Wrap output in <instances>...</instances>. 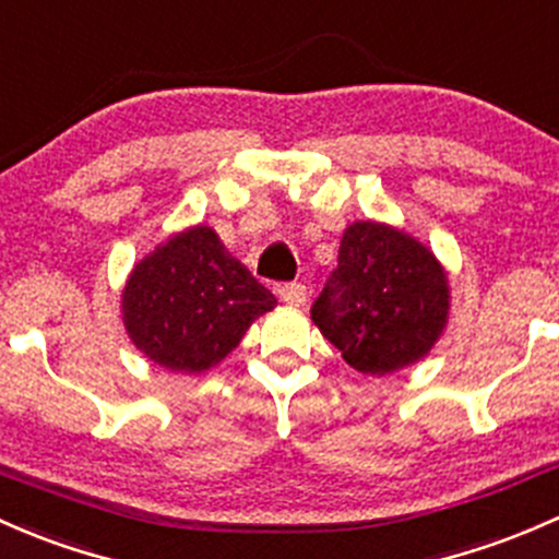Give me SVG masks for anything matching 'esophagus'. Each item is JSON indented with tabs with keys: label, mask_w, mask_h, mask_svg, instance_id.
<instances>
[{
	"label": "esophagus",
	"mask_w": 559,
	"mask_h": 559,
	"mask_svg": "<svg viewBox=\"0 0 559 559\" xmlns=\"http://www.w3.org/2000/svg\"><path fill=\"white\" fill-rule=\"evenodd\" d=\"M281 295V302L292 305V308H302L305 302H308V289H305L302 284H284L278 289Z\"/></svg>",
	"instance_id": "obj_1"
}]
</instances>
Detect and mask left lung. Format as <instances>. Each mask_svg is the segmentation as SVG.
Masks as SVG:
<instances>
[{"label": "left lung", "mask_w": 559, "mask_h": 559, "mask_svg": "<svg viewBox=\"0 0 559 559\" xmlns=\"http://www.w3.org/2000/svg\"><path fill=\"white\" fill-rule=\"evenodd\" d=\"M313 324L361 374L383 378L431 354L450 319V284L426 243L385 222H354Z\"/></svg>", "instance_id": "8db88e82"}]
</instances>
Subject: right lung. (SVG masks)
Segmentation results:
<instances>
[{
	"mask_svg": "<svg viewBox=\"0 0 559 559\" xmlns=\"http://www.w3.org/2000/svg\"><path fill=\"white\" fill-rule=\"evenodd\" d=\"M120 302L122 326L141 354L187 374L216 367L275 308L209 225L174 233L133 264Z\"/></svg>",
	"mask_w": 559,
	"mask_h": 559,
	"instance_id": "1",
	"label": "right lung"
}]
</instances>
